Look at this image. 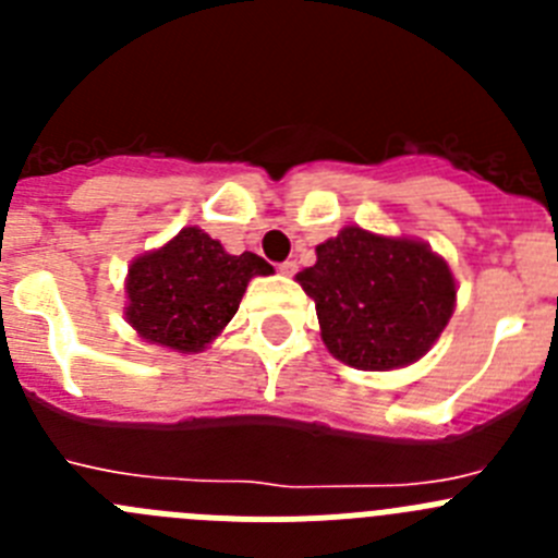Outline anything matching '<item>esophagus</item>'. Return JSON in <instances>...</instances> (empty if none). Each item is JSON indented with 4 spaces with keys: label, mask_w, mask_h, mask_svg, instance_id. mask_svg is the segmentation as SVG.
Segmentation results:
<instances>
[{
    "label": "esophagus",
    "mask_w": 558,
    "mask_h": 558,
    "mask_svg": "<svg viewBox=\"0 0 558 558\" xmlns=\"http://www.w3.org/2000/svg\"><path fill=\"white\" fill-rule=\"evenodd\" d=\"M279 270H282L284 276H293L295 270H299V265H295V259H288V263H282V265H279Z\"/></svg>",
    "instance_id": "34e87169"
}]
</instances>
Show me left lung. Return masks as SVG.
<instances>
[{
  "label": "left lung",
  "mask_w": 558,
  "mask_h": 558,
  "mask_svg": "<svg viewBox=\"0 0 558 558\" xmlns=\"http://www.w3.org/2000/svg\"><path fill=\"white\" fill-rule=\"evenodd\" d=\"M295 282L315 302L329 352L360 372H388L425 357L456 310L445 256L422 240L347 226L315 248Z\"/></svg>",
  "instance_id": "left-lung-1"
}]
</instances>
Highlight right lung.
Returning a JSON list of instances; mask_svg holds the SVG:
<instances>
[{
    "instance_id": "right-lung-1",
    "label": "right lung",
    "mask_w": 558,
    "mask_h": 558,
    "mask_svg": "<svg viewBox=\"0 0 558 558\" xmlns=\"http://www.w3.org/2000/svg\"><path fill=\"white\" fill-rule=\"evenodd\" d=\"M274 274L263 256L229 254L198 226L128 268L125 318L140 338L172 352H204L234 318L254 276Z\"/></svg>"
}]
</instances>
